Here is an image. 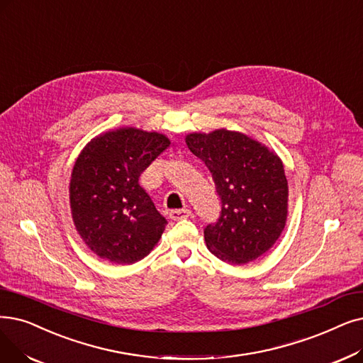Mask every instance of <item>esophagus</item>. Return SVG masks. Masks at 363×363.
I'll use <instances>...</instances> for the list:
<instances>
[{"label": "esophagus", "mask_w": 363, "mask_h": 363, "mask_svg": "<svg viewBox=\"0 0 363 363\" xmlns=\"http://www.w3.org/2000/svg\"><path fill=\"white\" fill-rule=\"evenodd\" d=\"M191 216V212L188 209H175L169 212V218L173 220H179V219H186Z\"/></svg>", "instance_id": "1"}]
</instances>
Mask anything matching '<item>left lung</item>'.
Instances as JSON below:
<instances>
[{
	"mask_svg": "<svg viewBox=\"0 0 363 363\" xmlns=\"http://www.w3.org/2000/svg\"><path fill=\"white\" fill-rule=\"evenodd\" d=\"M190 151L208 166L220 199L204 242L228 264H246L269 250L285 228L288 181L279 157L249 136L225 129L188 135Z\"/></svg>",
	"mask_w": 363,
	"mask_h": 363,
	"instance_id": "1",
	"label": "left lung"
}]
</instances>
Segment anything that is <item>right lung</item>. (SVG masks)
Instances as JSON below:
<instances>
[{"instance_id": "add662e5", "label": "right lung", "mask_w": 363, "mask_h": 363, "mask_svg": "<svg viewBox=\"0 0 363 363\" xmlns=\"http://www.w3.org/2000/svg\"><path fill=\"white\" fill-rule=\"evenodd\" d=\"M169 145L160 133L129 128L94 138L78 155L69 184L72 218L101 258L133 264L162 238L167 220L139 177Z\"/></svg>"}]
</instances>
